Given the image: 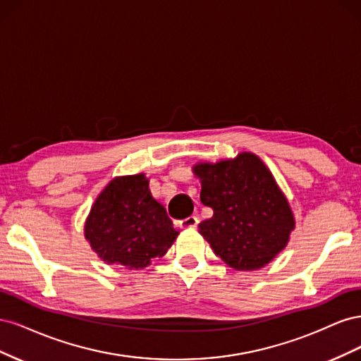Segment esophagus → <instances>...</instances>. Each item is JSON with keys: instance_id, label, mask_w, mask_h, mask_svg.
Segmentation results:
<instances>
[{"instance_id": "esophagus-1", "label": "esophagus", "mask_w": 361, "mask_h": 361, "mask_svg": "<svg viewBox=\"0 0 361 361\" xmlns=\"http://www.w3.org/2000/svg\"><path fill=\"white\" fill-rule=\"evenodd\" d=\"M197 223H199L197 218H195V216H188V218H185V220L179 221V226L182 228H192V227L197 226Z\"/></svg>"}]
</instances>
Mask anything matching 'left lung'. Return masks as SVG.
Segmentation results:
<instances>
[{
  "mask_svg": "<svg viewBox=\"0 0 361 361\" xmlns=\"http://www.w3.org/2000/svg\"><path fill=\"white\" fill-rule=\"evenodd\" d=\"M200 200L214 215L199 224L215 256L236 271L267 267L289 243L295 216L286 195L257 155L197 162Z\"/></svg>",
  "mask_w": 361,
  "mask_h": 361,
  "instance_id": "1",
  "label": "left lung"
}]
</instances>
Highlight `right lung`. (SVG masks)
Listing matches in <instances>:
<instances>
[{"label": "right lung", "mask_w": 361, "mask_h": 361, "mask_svg": "<svg viewBox=\"0 0 361 361\" xmlns=\"http://www.w3.org/2000/svg\"><path fill=\"white\" fill-rule=\"evenodd\" d=\"M178 235L166 207L152 195L145 173L113 178L84 224V236L97 257L128 269H143L162 257Z\"/></svg>", "instance_id": "add662e5"}]
</instances>
